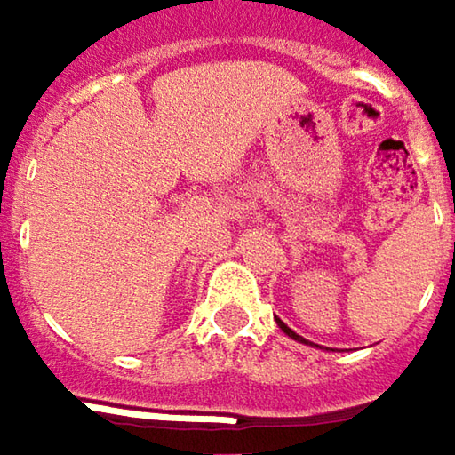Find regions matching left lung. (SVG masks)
Here are the masks:
<instances>
[{
	"label": "left lung",
	"mask_w": 455,
	"mask_h": 455,
	"mask_svg": "<svg viewBox=\"0 0 455 455\" xmlns=\"http://www.w3.org/2000/svg\"><path fill=\"white\" fill-rule=\"evenodd\" d=\"M276 323H279V329H282V331H284L287 337H292V339H298V341H306V339H303V337H300V334H295V331H292V329H290L287 323H282L279 318H276Z\"/></svg>",
	"instance_id": "left-lung-1"
}]
</instances>
